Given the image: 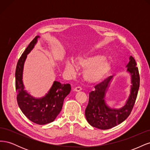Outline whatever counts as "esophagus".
I'll return each instance as SVG.
<instances>
[{"label": "esophagus", "mask_w": 150, "mask_h": 150, "mask_svg": "<svg viewBox=\"0 0 150 150\" xmlns=\"http://www.w3.org/2000/svg\"><path fill=\"white\" fill-rule=\"evenodd\" d=\"M74 90L76 92H79L81 90H82V88H81V87H76Z\"/></svg>", "instance_id": "34e87169"}]
</instances>
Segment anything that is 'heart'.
<instances>
[{"label": "heart", "mask_w": 150, "mask_h": 150, "mask_svg": "<svg viewBox=\"0 0 150 150\" xmlns=\"http://www.w3.org/2000/svg\"><path fill=\"white\" fill-rule=\"evenodd\" d=\"M74 65L79 69L84 70L83 78L86 82L89 84L100 82L111 69L110 60L99 54L78 57L75 60L74 65L67 61L65 63V71L70 74H74L76 71Z\"/></svg>", "instance_id": "b5f03b06"}]
</instances>
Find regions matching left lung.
<instances>
[{"label": "left lung", "mask_w": 150, "mask_h": 150, "mask_svg": "<svg viewBox=\"0 0 150 150\" xmlns=\"http://www.w3.org/2000/svg\"><path fill=\"white\" fill-rule=\"evenodd\" d=\"M127 72L131 76L129 96L125 105L120 108H112L106 103L105 97L112 81L109 77L95 86V91L89 93V103L85 110L86 118L90 125L100 129H108L120 125L127 119L133 110L139 87L138 68L134 59L129 57L126 65Z\"/></svg>", "instance_id": "1"}]
</instances>
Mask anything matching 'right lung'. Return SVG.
Instances as JSON below:
<instances>
[{
	"mask_svg": "<svg viewBox=\"0 0 150 150\" xmlns=\"http://www.w3.org/2000/svg\"><path fill=\"white\" fill-rule=\"evenodd\" d=\"M39 35L32 40L18 61L16 69V89L17 100L21 110L32 122L43 125L55 120L61 112L64 98L70 93L71 85L54 81L47 93L41 98H35L25 89L23 71L28 54L37 44Z\"/></svg>",
	"mask_w": 150,
	"mask_h": 150,
	"instance_id": "add662e5",
	"label": "right lung"
}]
</instances>
